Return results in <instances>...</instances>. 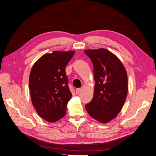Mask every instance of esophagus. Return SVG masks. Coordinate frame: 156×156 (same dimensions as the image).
<instances>
[{
    "label": "esophagus",
    "instance_id": "esophagus-1",
    "mask_svg": "<svg viewBox=\"0 0 156 156\" xmlns=\"http://www.w3.org/2000/svg\"><path fill=\"white\" fill-rule=\"evenodd\" d=\"M81 90V88H76V90H75V92H76V94H78L80 91Z\"/></svg>",
    "mask_w": 156,
    "mask_h": 156
}]
</instances>
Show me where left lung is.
<instances>
[{"instance_id":"obj_1","label":"left lung","mask_w":156,"mask_h":156,"mask_svg":"<svg viewBox=\"0 0 156 156\" xmlns=\"http://www.w3.org/2000/svg\"><path fill=\"white\" fill-rule=\"evenodd\" d=\"M93 63L94 97L85 105L89 115L106 124L119 115L126 100L128 84L126 70L120 59L105 49L84 50Z\"/></svg>"}]
</instances>
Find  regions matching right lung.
<instances>
[{
  "label": "right lung",
  "mask_w": 156,
  "mask_h": 156,
  "mask_svg": "<svg viewBox=\"0 0 156 156\" xmlns=\"http://www.w3.org/2000/svg\"><path fill=\"white\" fill-rule=\"evenodd\" d=\"M74 51H54L41 56L33 65L29 86L32 105L38 115L55 122L66 115L72 96L65 68Z\"/></svg>",
  "instance_id": "1"
}]
</instances>
